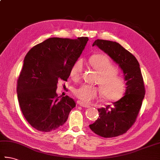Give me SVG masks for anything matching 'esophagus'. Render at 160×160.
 <instances>
[{
  "label": "esophagus",
  "instance_id": "34e87169",
  "mask_svg": "<svg viewBox=\"0 0 160 160\" xmlns=\"http://www.w3.org/2000/svg\"><path fill=\"white\" fill-rule=\"evenodd\" d=\"M78 104H79V105L82 108H89L90 107L89 105L85 104V103H84L82 102H78Z\"/></svg>",
  "mask_w": 160,
  "mask_h": 160
}]
</instances>
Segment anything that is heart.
Here are the masks:
<instances>
[{"mask_svg": "<svg viewBox=\"0 0 160 160\" xmlns=\"http://www.w3.org/2000/svg\"><path fill=\"white\" fill-rule=\"evenodd\" d=\"M90 64L98 73L97 83L99 84L103 97L108 100L117 98L125 89L123 80L118 76L114 66L107 56L97 55L90 59ZM82 59H78L72 66L70 76L74 80L79 79L83 72ZM98 89L96 87L82 84L74 91L78 99L85 103L90 102L98 96Z\"/></svg>", "mask_w": 160, "mask_h": 160, "instance_id": "1", "label": "heart"}]
</instances>
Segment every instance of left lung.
Listing matches in <instances>:
<instances>
[{
    "mask_svg": "<svg viewBox=\"0 0 160 160\" xmlns=\"http://www.w3.org/2000/svg\"><path fill=\"white\" fill-rule=\"evenodd\" d=\"M108 54L121 69L126 81V92L113 105L98 109L99 117L89 125L93 132L102 137H114L123 134L132 126L144 98L145 88L139 64L136 58L118 43L97 39L92 46Z\"/></svg>",
    "mask_w": 160,
    "mask_h": 160,
    "instance_id": "8db88e82",
    "label": "left lung"
}]
</instances>
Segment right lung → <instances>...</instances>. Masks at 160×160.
<instances>
[{
	"mask_svg": "<svg viewBox=\"0 0 160 160\" xmlns=\"http://www.w3.org/2000/svg\"><path fill=\"white\" fill-rule=\"evenodd\" d=\"M88 37L77 39L51 37L26 54L17 82V96L24 117L42 132L63 126L76 102L68 96L58 97L59 80L67 81L72 66L80 58Z\"/></svg>",
	"mask_w": 160,
	"mask_h": 160,
	"instance_id": "obj_1",
	"label": "right lung"
}]
</instances>
